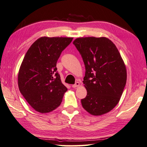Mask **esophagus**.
<instances>
[{
    "mask_svg": "<svg viewBox=\"0 0 147 147\" xmlns=\"http://www.w3.org/2000/svg\"><path fill=\"white\" fill-rule=\"evenodd\" d=\"M80 86V83H79L78 82H76L74 84L72 85V87L73 88H76V87H78V86Z\"/></svg>",
    "mask_w": 147,
    "mask_h": 147,
    "instance_id": "1",
    "label": "esophagus"
}]
</instances>
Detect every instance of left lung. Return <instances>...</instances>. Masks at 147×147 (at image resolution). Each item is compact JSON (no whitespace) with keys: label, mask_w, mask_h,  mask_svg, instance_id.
I'll return each mask as SVG.
<instances>
[{"label":"left lung","mask_w":147,"mask_h":147,"mask_svg":"<svg viewBox=\"0 0 147 147\" xmlns=\"http://www.w3.org/2000/svg\"><path fill=\"white\" fill-rule=\"evenodd\" d=\"M73 44L84 63L83 83L87 95L83 108L94 116L109 113L119 102L126 84L127 72L120 52L106 37H82Z\"/></svg>","instance_id":"8db88e82"}]
</instances>
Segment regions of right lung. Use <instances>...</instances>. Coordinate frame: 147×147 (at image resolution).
I'll use <instances>...</instances> for the list:
<instances>
[{
  "instance_id": "add662e5",
  "label": "right lung",
  "mask_w": 147,
  "mask_h": 147,
  "mask_svg": "<svg viewBox=\"0 0 147 147\" xmlns=\"http://www.w3.org/2000/svg\"><path fill=\"white\" fill-rule=\"evenodd\" d=\"M73 38L42 36L29 48L18 73L21 94L34 110L48 113L61 105L67 88L56 64L62 51Z\"/></svg>"
}]
</instances>
